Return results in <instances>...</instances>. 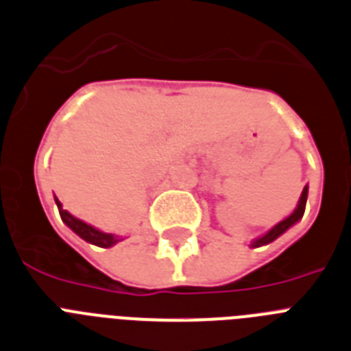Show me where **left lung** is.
I'll return each instance as SVG.
<instances>
[{
  "label": "left lung",
  "mask_w": 351,
  "mask_h": 351,
  "mask_svg": "<svg viewBox=\"0 0 351 351\" xmlns=\"http://www.w3.org/2000/svg\"><path fill=\"white\" fill-rule=\"evenodd\" d=\"M306 196H308V187H304L303 193H301V198H299V204H298V207H295L294 213H292V215H290L287 220L279 221L276 227H272V229H270L265 236H261L259 240L252 241V247H261V245H267V243H270V241H274L278 236L283 234L285 230L289 229V227H292L295 221L301 220L304 215V207H306Z\"/></svg>",
  "instance_id": "left-lung-1"
}]
</instances>
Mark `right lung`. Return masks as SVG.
Instances as JSON below:
<instances>
[{
  "label": "right lung",
  "instance_id": "1",
  "mask_svg": "<svg viewBox=\"0 0 351 351\" xmlns=\"http://www.w3.org/2000/svg\"><path fill=\"white\" fill-rule=\"evenodd\" d=\"M57 209H59V215H61V220L70 227V229L75 232L77 236H81L82 240H86L88 243H93L97 247H102V249H106V247H111V245H115L117 241H121L117 236L113 234H106V232H101V230H97L95 227L92 225L84 223V221L77 220L75 216H72L68 210L62 209L61 202L56 198Z\"/></svg>",
  "mask_w": 351,
  "mask_h": 351
}]
</instances>
